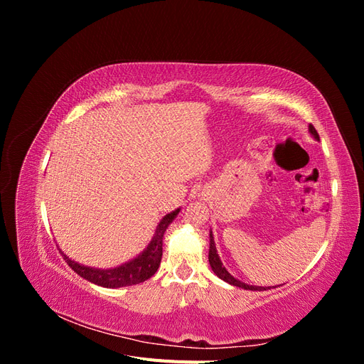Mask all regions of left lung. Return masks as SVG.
<instances>
[{
  "label": "left lung",
  "instance_id": "8db88e82",
  "mask_svg": "<svg viewBox=\"0 0 364 364\" xmlns=\"http://www.w3.org/2000/svg\"><path fill=\"white\" fill-rule=\"evenodd\" d=\"M308 132H310L311 136H313L314 139L318 141V134H317L316 129H314L311 124L308 126ZM208 259H209V266H211L213 272L217 274V277H218L220 279H223L225 282L230 284V285H235V287L245 289V290H252V291L270 289V287H258V285H249V284H246V282H243V281H240V279L234 278L232 274H230V273L226 270V267L223 266V262H222V259H220L218 253H217V247H215V241H214L213 230H209V253H208Z\"/></svg>",
  "mask_w": 364,
  "mask_h": 364
}]
</instances>
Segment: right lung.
Returning a JSON list of instances; mask_svg holds the SVG:
<instances>
[{"instance_id": "right-lung-1", "label": "right lung", "mask_w": 364, "mask_h": 364, "mask_svg": "<svg viewBox=\"0 0 364 364\" xmlns=\"http://www.w3.org/2000/svg\"><path fill=\"white\" fill-rule=\"evenodd\" d=\"M181 213V208L174 209V211L164 215L161 222L156 226L155 234L150 240L147 247L142 250L139 255L132 258L123 264H119L117 267L111 269H97L85 266V264H79L77 261L71 259L70 257L65 255L60 250L63 259L68 262V266L86 281L92 284L100 285V287L106 289H118V287H127V285H135L147 281L156 273L159 269V264L162 259V240L167 228L173 223V220Z\"/></svg>"}]
</instances>
